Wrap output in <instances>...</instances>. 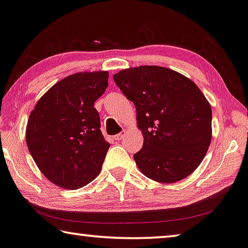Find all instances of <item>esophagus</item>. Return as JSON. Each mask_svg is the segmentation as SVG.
Masks as SVG:
<instances>
[{
  "instance_id": "1",
  "label": "esophagus",
  "mask_w": 248,
  "mask_h": 248,
  "mask_svg": "<svg viewBox=\"0 0 248 248\" xmlns=\"http://www.w3.org/2000/svg\"><path fill=\"white\" fill-rule=\"evenodd\" d=\"M124 132H120V134H118V135L114 136V139H116V140H121V139H124Z\"/></svg>"
}]
</instances>
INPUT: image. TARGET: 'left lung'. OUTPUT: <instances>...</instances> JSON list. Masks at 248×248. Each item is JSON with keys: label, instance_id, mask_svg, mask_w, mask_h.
Listing matches in <instances>:
<instances>
[{"label": "left lung", "instance_id": "left-lung-1", "mask_svg": "<svg viewBox=\"0 0 248 248\" xmlns=\"http://www.w3.org/2000/svg\"><path fill=\"white\" fill-rule=\"evenodd\" d=\"M113 80L137 110L143 146L139 170L159 183L179 182L201 165L212 141V108L189 78L158 65L121 70Z\"/></svg>", "mask_w": 248, "mask_h": 248}]
</instances>
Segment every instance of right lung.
<instances>
[{"instance_id": "1", "label": "right lung", "mask_w": 248, "mask_h": 248, "mask_svg": "<svg viewBox=\"0 0 248 248\" xmlns=\"http://www.w3.org/2000/svg\"><path fill=\"white\" fill-rule=\"evenodd\" d=\"M108 71L78 72L51 87L30 113L25 139L40 170L64 189L99 175L109 149L94 102L108 87Z\"/></svg>"}]
</instances>
